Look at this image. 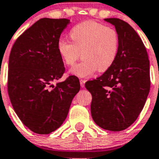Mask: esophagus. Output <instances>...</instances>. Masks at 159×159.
<instances>
[{
    "instance_id": "1",
    "label": "esophagus",
    "mask_w": 159,
    "mask_h": 159,
    "mask_svg": "<svg viewBox=\"0 0 159 159\" xmlns=\"http://www.w3.org/2000/svg\"><path fill=\"white\" fill-rule=\"evenodd\" d=\"M85 83H86V80L80 79V85H81L82 88H84V87H85Z\"/></svg>"
}]
</instances>
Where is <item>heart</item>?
Returning a JSON list of instances; mask_svg holds the SVG:
<instances>
[{
	"mask_svg": "<svg viewBox=\"0 0 159 159\" xmlns=\"http://www.w3.org/2000/svg\"><path fill=\"white\" fill-rule=\"evenodd\" d=\"M70 42L60 39L57 51L66 66H72L82 55L83 60L70 73L88 77L98 70L104 72L116 62L120 50V37L116 29L94 21L76 24L69 32Z\"/></svg>",
	"mask_w": 159,
	"mask_h": 159,
	"instance_id": "1",
	"label": "heart"
}]
</instances>
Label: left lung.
Returning <instances> with one entry per match:
<instances>
[{"mask_svg": "<svg viewBox=\"0 0 159 159\" xmlns=\"http://www.w3.org/2000/svg\"><path fill=\"white\" fill-rule=\"evenodd\" d=\"M104 20L118 33V56L109 70L85 87L93 98L95 123L104 130L120 131L133 124L144 107L150 90V65L145 46L131 26L119 18Z\"/></svg>", "mask_w": 159, "mask_h": 159, "instance_id": "1", "label": "left lung"}]
</instances>
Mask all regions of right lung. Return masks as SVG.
Masks as SVG:
<instances>
[{
	"mask_svg": "<svg viewBox=\"0 0 159 159\" xmlns=\"http://www.w3.org/2000/svg\"><path fill=\"white\" fill-rule=\"evenodd\" d=\"M69 23L66 18H41L17 38L11 50L8 94L21 121L35 133L58 129L80 90L76 76L52 85L65 72L57 43Z\"/></svg>",
	"mask_w": 159,
	"mask_h": 159,
	"instance_id": "add662e5",
	"label": "right lung"
}]
</instances>
